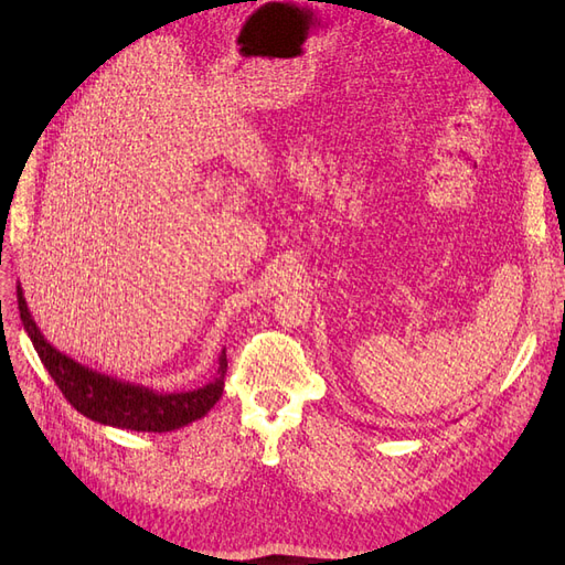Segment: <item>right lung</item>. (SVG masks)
<instances>
[{
  "label": "right lung",
  "instance_id": "1",
  "mask_svg": "<svg viewBox=\"0 0 565 565\" xmlns=\"http://www.w3.org/2000/svg\"><path fill=\"white\" fill-rule=\"evenodd\" d=\"M18 309L24 332L32 339L39 358L66 401L92 422L103 426L137 430V433H169L183 428L201 417L222 398L226 375V348L220 352L217 375L213 382L192 392H158L143 384L116 380L100 371L75 362L62 350H56L36 328L26 309L24 292L18 286Z\"/></svg>",
  "mask_w": 565,
  "mask_h": 565
}]
</instances>
